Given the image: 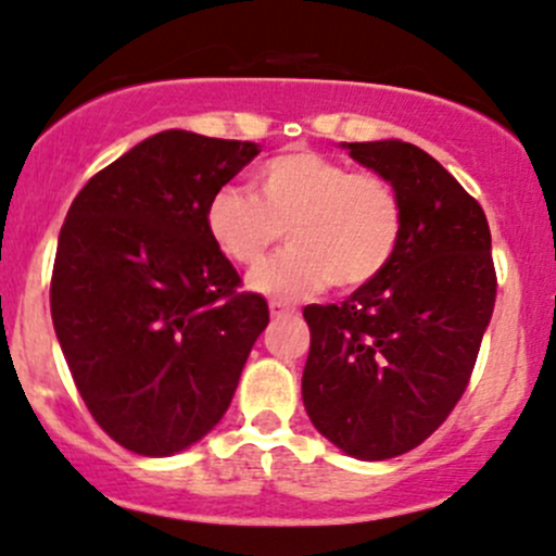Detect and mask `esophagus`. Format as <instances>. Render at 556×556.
<instances>
[{"mask_svg": "<svg viewBox=\"0 0 556 556\" xmlns=\"http://www.w3.org/2000/svg\"><path fill=\"white\" fill-rule=\"evenodd\" d=\"M268 312H271V319H277V323H279V319H288V317H293V309H288V306H285V304H271V306H268Z\"/></svg>", "mask_w": 556, "mask_h": 556, "instance_id": "esophagus-1", "label": "esophagus"}]
</instances>
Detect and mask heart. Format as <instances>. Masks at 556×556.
Returning a JSON list of instances; mask_svg holds the SVG:
<instances>
[{"mask_svg":"<svg viewBox=\"0 0 556 556\" xmlns=\"http://www.w3.org/2000/svg\"><path fill=\"white\" fill-rule=\"evenodd\" d=\"M255 193L226 185L206 201L204 226L242 268L261 266L274 244L290 247L250 277L274 301L309 299L323 288H366L390 266L403 237L397 190L371 172H352L314 150H288L252 174Z\"/></svg>","mask_w":556,"mask_h":556,"instance_id":"heart-1","label":"heart"}]
</instances>
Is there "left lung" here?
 I'll return each instance as SVG.
<instances>
[{
    "label": "left lung",
    "instance_id": "left-lung-1",
    "mask_svg": "<svg viewBox=\"0 0 556 556\" xmlns=\"http://www.w3.org/2000/svg\"><path fill=\"white\" fill-rule=\"evenodd\" d=\"M341 148L397 190L403 237L371 285L304 309L312 344L301 395L330 444L387 459L422 444L468 387L495 309L492 237L479 201L417 144Z\"/></svg>",
    "mask_w": 556,
    "mask_h": 556
}]
</instances>
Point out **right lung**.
<instances>
[{
  "instance_id": "right-lung-1",
  "label": "right lung",
  "mask_w": 556,
  "mask_h": 556,
  "mask_svg": "<svg viewBox=\"0 0 556 556\" xmlns=\"http://www.w3.org/2000/svg\"><path fill=\"white\" fill-rule=\"evenodd\" d=\"M261 144L169 128L88 179L59 233L50 282L55 339L102 430L169 457L204 439L268 325L261 295L204 226L212 193Z\"/></svg>"
}]
</instances>
